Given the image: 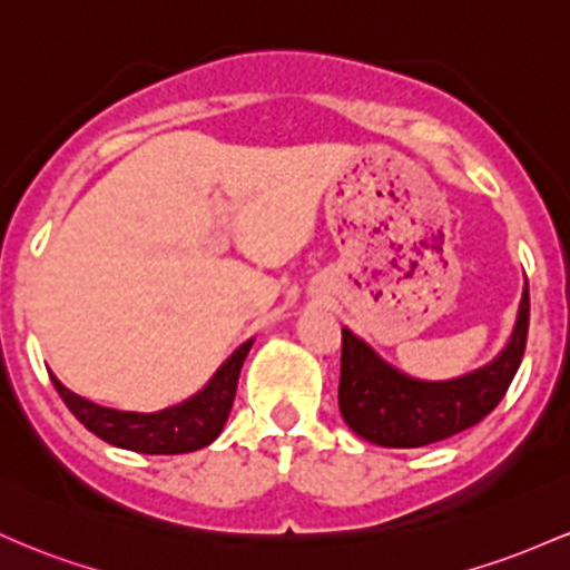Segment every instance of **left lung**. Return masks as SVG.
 <instances>
[{
  "label": "left lung",
  "mask_w": 570,
  "mask_h": 570,
  "mask_svg": "<svg viewBox=\"0 0 570 570\" xmlns=\"http://www.w3.org/2000/svg\"><path fill=\"white\" fill-rule=\"evenodd\" d=\"M528 279L507 347L488 366L446 382H425L382 361L363 338L342 328L338 412L361 439L393 450L436 444L476 425L501 404L525 355Z\"/></svg>",
  "instance_id": "8db88e82"
}]
</instances>
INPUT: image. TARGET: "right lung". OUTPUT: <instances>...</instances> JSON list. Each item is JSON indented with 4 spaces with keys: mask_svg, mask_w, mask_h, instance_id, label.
<instances>
[{
    "mask_svg": "<svg viewBox=\"0 0 570 570\" xmlns=\"http://www.w3.org/2000/svg\"><path fill=\"white\" fill-rule=\"evenodd\" d=\"M253 347V338H247L234 355L215 371L213 380L196 395H190L183 404L161 409V412H118V409L99 406L94 401L82 399L63 387L56 374H50L61 401L69 412L80 420L94 436L120 450L139 452V455H183V452L202 450L220 436L226 425L228 412L234 406L236 382H239L242 363Z\"/></svg>",
    "mask_w": 570,
    "mask_h": 570,
    "instance_id": "obj_1",
    "label": "right lung"
}]
</instances>
